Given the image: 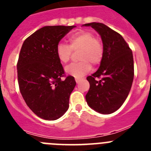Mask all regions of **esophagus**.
Here are the masks:
<instances>
[{"instance_id": "esophagus-1", "label": "esophagus", "mask_w": 151, "mask_h": 151, "mask_svg": "<svg viewBox=\"0 0 151 151\" xmlns=\"http://www.w3.org/2000/svg\"><path fill=\"white\" fill-rule=\"evenodd\" d=\"M80 79H81V78H75V80H76V83H78V82H80Z\"/></svg>"}]
</instances>
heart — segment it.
Returning a JSON list of instances; mask_svg holds the SVG:
<instances>
[{
  "instance_id": "1",
  "label": "heart",
  "mask_w": 151,
  "mask_h": 151,
  "mask_svg": "<svg viewBox=\"0 0 151 151\" xmlns=\"http://www.w3.org/2000/svg\"><path fill=\"white\" fill-rule=\"evenodd\" d=\"M69 45L59 43L56 47V54L61 63H66L71 58L73 51L79 50V62L71 63L65 68L69 76L81 77L88 73L91 65L97 66L104 57V47L98 38L90 31H79L68 38Z\"/></svg>"
}]
</instances>
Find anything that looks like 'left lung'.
<instances>
[{
  "mask_svg": "<svg viewBox=\"0 0 151 151\" xmlns=\"http://www.w3.org/2000/svg\"><path fill=\"white\" fill-rule=\"evenodd\" d=\"M101 35L104 57L97 72L87 77L90 88L85 95L88 104L102 114L116 111L127 98L134 78L132 51L122 36L106 25L91 22ZM96 78H101L97 80Z\"/></svg>",
  "mask_w": 151,
  "mask_h": 151,
  "instance_id": "8db88e82",
  "label": "left lung"
}]
</instances>
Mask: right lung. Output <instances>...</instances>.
<instances>
[{
    "mask_svg": "<svg viewBox=\"0 0 151 151\" xmlns=\"http://www.w3.org/2000/svg\"><path fill=\"white\" fill-rule=\"evenodd\" d=\"M76 26H45L22 44L17 63L19 91L31 110L40 118L55 120L69 108L76 82L64 69L56 54L60 40Z\"/></svg>",
    "mask_w": 151,
    "mask_h": 151,
    "instance_id": "right-lung-1",
    "label": "right lung"
}]
</instances>
